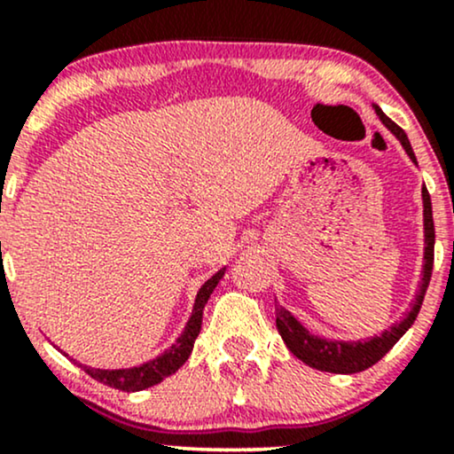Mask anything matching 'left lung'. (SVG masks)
<instances>
[{"mask_svg":"<svg viewBox=\"0 0 454 454\" xmlns=\"http://www.w3.org/2000/svg\"><path fill=\"white\" fill-rule=\"evenodd\" d=\"M376 113L380 121L387 126L395 137L399 138V143L403 145L405 153L410 155V160L416 164V155L411 151V145L405 132L397 123L390 121V119L376 106ZM423 207H425V267H423V281H420V290L416 294V301L411 303V309L405 314L401 322L395 326H390L388 331H384L380 337H372L367 341H333V340H322V337L311 335L307 328L301 325L296 317L290 314L288 309H284L281 305H275V325L284 340L288 350L294 354L299 361H303L309 367L320 369V372L328 373H356L364 372L372 364H376L380 358L387 354L390 348L397 343L403 333L414 325L416 316H419L420 305H423L427 286L431 281V270H434V245H435V228H434V211H431V196L423 187Z\"/></svg>","mask_w":454,"mask_h":454,"instance_id":"1","label":"left lung"}]
</instances>
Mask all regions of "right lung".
Here are the masks:
<instances>
[{
  "label": "right lung",
  "instance_id": "add662e5",
  "mask_svg": "<svg viewBox=\"0 0 454 454\" xmlns=\"http://www.w3.org/2000/svg\"><path fill=\"white\" fill-rule=\"evenodd\" d=\"M223 270L226 269L217 270L211 279H207L205 284H202V288L198 290L196 294L194 309H192V317L187 320L185 331L181 333L179 340H176L164 354H160L158 358L129 369H93L85 367V364H81V367L85 369V373H90L93 380H98V382L106 384V387L111 388L123 390V393H134V390H145L160 384L161 380L168 378L170 373H175L176 369L190 358L192 348H194V341L202 326V309H205L207 301H209L211 293L215 290L217 281L223 278Z\"/></svg>",
  "mask_w": 454,
  "mask_h": 454
}]
</instances>
